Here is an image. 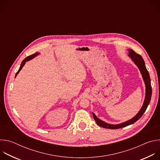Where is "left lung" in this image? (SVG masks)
Segmentation results:
<instances>
[{"mask_svg": "<svg viewBox=\"0 0 160 160\" xmlns=\"http://www.w3.org/2000/svg\"><path fill=\"white\" fill-rule=\"evenodd\" d=\"M128 57L131 58L132 61L139 68V70H140V72L142 75L143 80L144 82V84H145V87H146V95H145L144 103H143L142 106L141 107V109L139 110V111L138 112V114H137V115L134 117H133L132 118H131L130 120H129L128 121H126L125 122H123V123H121L119 124H116V125L108 123L100 120L99 118H98L96 117V115L94 112H92L93 117L94 118V120L97 123V124L99 126L105 128L117 129V128H123V127H127L128 125L134 123L139 118H141V117L143 115L144 112L146 111V110L150 102V101H151V95H152V88H151V79H150V77H149L148 71L146 69L144 61L141 55L137 54L132 49H128Z\"/></svg>", "mask_w": 160, "mask_h": 160, "instance_id": "8db88e82", "label": "left lung"}]
</instances>
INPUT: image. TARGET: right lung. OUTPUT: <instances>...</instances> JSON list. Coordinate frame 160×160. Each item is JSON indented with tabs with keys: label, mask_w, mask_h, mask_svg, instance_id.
<instances>
[{
	"label": "right lung",
	"mask_w": 160,
	"mask_h": 160,
	"mask_svg": "<svg viewBox=\"0 0 160 160\" xmlns=\"http://www.w3.org/2000/svg\"><path fill=\"white\" fill-rule=\"evenodd\" d=\"M39 54H40V53H39V52H35V54H32V55H31V56H28V57H27V58H26L23 61H22L21 62V66H20V67H19V68L18 71V72H17V73H16L15 78L16 77V76L18 75V74L19 73V72L21 71V70L22 69V68L24 66V65L25 64L26 62H27V61H30V60H31V59H33L34 58H35L36 56H38V55H39Z\"/></svg>",
	"instance_id": "add662e5"
}]
</instances>
